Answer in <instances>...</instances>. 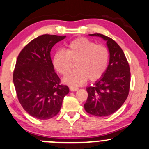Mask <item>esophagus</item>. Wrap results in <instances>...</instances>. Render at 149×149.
Returning <instances> with one entry per match:
<instances>
[{
	"label": "esophagus",
	"instance_id": "esophagus-1",
	"mask_svg": "<svg viewBox=\"0 0 149 149\" xmlns=\"http://www.w3.org/2000/svg\"><path fill=\"white\" fill-rule=\"evenodd\" d=\"M70 90L71 91H77L78 90V88H77V87H70Z\"/></svg>",
	"mask_w": 149,
	"mask_h": 149
}]
</instances>
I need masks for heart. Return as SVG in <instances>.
<instances>
[{
  "mask_svg": "<svg viewBox=\"0 0 149 149\" xmlns=\"http://www.w3.org/2000/svg\"><path fill=\"white\" fill-rule=\"evenodd\" d=\"M66 47V52L58 51L53 58L54 68L63 75L67 74L74 65L73 63H76L77 69L65 77V83L77 86L83 84L87 79L93 82L102 77L109 59L107 47L83 37L72 40Z\"/></svg>",
  "mask_w": 149,
  "mask_h": 149,
  "instance_id": "obj_1",
  "label": "heart"
}]
</instances>
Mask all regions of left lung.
<instances>
[{"label": "left lung", "instance_id": "1", "mask_svg": "<svg viewBox=\"0 0 149 149\" xmlns=\"http://www.w3.org/2000/svg\"><path fill=\"white\" fill-rule=\"evenodd\" d=\"M89 36L100 37L107 42L109 63L102 77L93 86L86 88L88 98L84 109L93 116H107L116 111L127 99L130 84V66L123 50L114 40L100 33Z\"/></svg>", "mask_w": 149, "mask_h": 149}]
</instances>
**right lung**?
<instances>
[{"label":"right lung","instance_id":"obj_1","mask_svg":"<svg viewBox=\"0 0 149 149\" xmlns=\"http://www.w3.org/2000/svg\"><path fill=\"white\" fill-rule=\"evenodd\" d=\"M65 36L45 34L33 39L21 51L13 72L17 97L24 109L40 120L58 114L69 88L54 72L51 49Z\"/></svg>","mask_w":149,"mask_h":149}]
</instances>
